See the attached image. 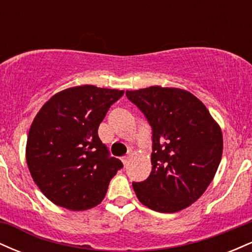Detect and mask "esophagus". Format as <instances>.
<instances>
[{
    "label": "esophagus",
    "instance_id": "obj_1",
    "mask_svg": "<svg viewBox=\"0 0 252 252\" xmlns=\"http://www.w3.org/2000/svg\"><path fill=\"white\" fill-rule=\"evenodd\" d=\"M128 161H129V155H126V156H123V158H122V162H123L124 166H126V164L128 163Z\"/></svg>",
    "mask_w": 252,
    "mask_h": 252
}]
</instances>
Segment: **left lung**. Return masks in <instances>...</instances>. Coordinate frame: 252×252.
<instances>
[{
  "instance_id": "obj_1",
  "label": "left lung",
  "mask_w": 252,
  "mask_h": 252,
  "mask_svg": "<svg viewBox=\"0 0 252 252\" xmlns=\"http://www.w3.org/2000/svg\"><path fill=\"white\" fill-rule=\"evenodd\" d=\"M126 94L152 126V172L132 182L138 200L162 213L186 209L215 178L222 154L220 128L185 90L150 86Z\"/></svg>"
}]
</instances>
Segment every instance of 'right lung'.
Instances as JSON below:
<instances>
[{
    "mask_svg": "<svg viewBox=\"0 0 252 252\" xmlns=\"http://www.w3.org/2000/svg\"><path fill=\"white\" fill-rule=\"evenodd\" d=\"M124 91L83 85L54 94L37 112L26 147L32 178L47 199L72 211L100 204L123 163L110 156L98 126Z\"/></svg>",
    "mask_w": 252,
    "mask_h": 252,
    "instance_id": "1",
    "label": "right lung"
}]
</instances>
